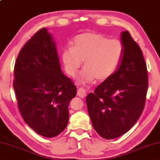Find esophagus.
<instances>
[{
  "label": "esophagus",
  "instance_id": "1",
  "mask_svg": "<svg viewBox=\"0 0 160 160\" xmlns=\"http://www.w3.org/2000/svg\"><path fill=\"white\" fill-rule=\"evenodd\" d=\"M77 95L79 96V97L81 98H84L86 95V90H83V88H79V90H77Z\"/></svg>",
  "mask_w": 160,
  "mask_h": 160
}]
</instances>
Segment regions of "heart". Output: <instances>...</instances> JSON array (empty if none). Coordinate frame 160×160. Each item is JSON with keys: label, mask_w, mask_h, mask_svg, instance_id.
<instances>
[{"label": "heart", "mask_w": 160, "mask_h": 160, "mask_svg": "<svg viewBox=\"0 0 160 160\" xmlns=\"http://www.w3.org/2000/svg\"><path fill=\"white\" fill-rule=\"evenodd\" d=\"M124 47L118 39H108L95 32H86L77 35L62 53L66 72L75 77L83 61L84 68L77 79L80 85L86 86L96 79H108L115 73L122 61Z\"/></svg>", "instance_id": "obj_1"}]
</instances>
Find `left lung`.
I'll use <instances>...</instances> for the list:
<instances>
[{
    "label": "left lung",
    "instance_id": "8db88e82",
    "mask_svg": "<svg viewBox=\"0 0 160 160\" xmlns=\"http://www.w3.org/2000/svg\"><path fill=\"white\" fill-rule=\"evenodd\" d=\"M124 53L119 67L86 102L93 128L99 136L113 139L137 122L145 106L148 79L142 51L128 31L121 32Z\"/></svg>",
    "mask_w": 160,
    "mask_h": 160
}]
</instances>
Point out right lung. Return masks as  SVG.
Returning <instances> with one entry per match:
<instances>
[{
  "label": "right lung",
  "instance_id": "add662e5",
  "mask_svg": "<svg viewBox=\"0 0 160 160\" xmlns=\"http://www.w3.org/2000/svg\"><path fill=\"white\" fill-rule=\"evenodd\" d=\"M53 37L44 28L21 49L13 87L24 121L36 133L52 138L67 127L68 106L77 87L63 74Z\"/></svg>",
  "mask_w": 160,
  "mask_h": 160
}]
</instances>
